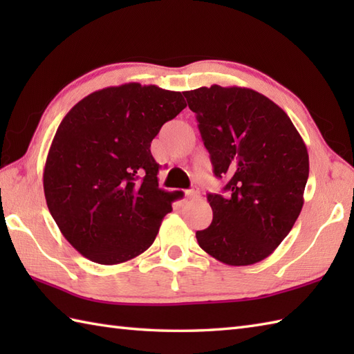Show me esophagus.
I'll return each mask as SVG.
<instances>
[{"label":"esophagus","instance_id":"1","mask_svg":"<svg viewBox=\"0 0 354 354\" xmlns=\"http://www.w3.org/2000/svg\"><path fill=\"white\" fill-rule=\"evenodd\" d=\"M199 196L198 190H185V198L187 199H196Z\"/></svg>","mask_w":354,"mask_h":354}]
</instances>
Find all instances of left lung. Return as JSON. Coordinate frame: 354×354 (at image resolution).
<instances>
[{
    "mask_svg": "<svg viewBox=\"0 0 354 354\" xmlns=\"http://www.w3.org/2000/svg\"><path fill=\"white\" fill-rule=\"evenodd\" d=\"M196 114L222 194H208L213 222L196 231L199 246L230 266L269 257L304 204L309 153L288 114L250 88L202 86L183 93Z\"/></svg>",
    "mask_w": 354,
    "mask_h": 354,
    "instance_id": "1",
    "label": "left lung"
}]
</instances>
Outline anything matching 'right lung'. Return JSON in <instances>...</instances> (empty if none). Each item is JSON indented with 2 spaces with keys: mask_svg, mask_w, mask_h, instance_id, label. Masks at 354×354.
Wrapping results in <instances>:
<instances>
[{
  "mask_svg": "<svg viewBox=\"0 0 354 354\" xmlns=\"http://www.w3.org/2000/svg\"><path fill=\"white\" fill-rule=\"evenodd\" d=\"M185 106L178 91L124 84L86 95L64 117L45 161L44 193L84 257L118 265L153 243L175 193L158 187L150 142Z\"/></svg>",
  "mask_w": 354,
  "mask_h": 354,
  "instance_id": "add662e5",
  "label": "right lung"
}]
</instances>
